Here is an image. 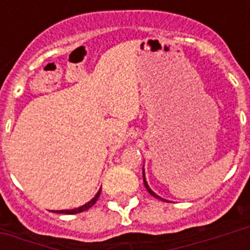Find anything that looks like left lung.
<instances>
[{
    "label": "left lung",
    "mask_w": 250,
    "mask_h": 250,
    "mask_svg": "<svg viewBox=\"0 0 250 250\" xmlns=\"http://www.w3.org/2000/svg\"><path fill=\"white\" fill-rule=\"evenodd\" d=\"M143 179H144V186H145V188H146V190H148L149 193L152 194L153 197L158 198V200H162V201H166V202H168V201H167V200H165V198L160 197V196H158V194H157L156 192H153V190L150 189V187L148 186V183H146V179H145V171H144V168H143Z\"/></svg>",
    "instance_id": "1"
}]
</instances>
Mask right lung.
<instances>
[{"label": "right lung", "mask_w": 250, "mask_h": 250, "mask_svg": "<svg viewBox=\"0 0 250 250\" xmlns=\"http://www.w3.org/2000/svg\"><path fill=\"white\" fill-rule=\"evenodd\" d=\"M100 193H101V189L98 190L97 193H96V196H94L90 201H88L86 204H84V205L79 206V208H75V209H67V210H56V211H53V213H61V214H78V213H82V211H85V210H88L89 208H92V206L96 204V201L98 200V197H100Z\"/></svg>", "instance_id": "obj_1"}]
</instances>
